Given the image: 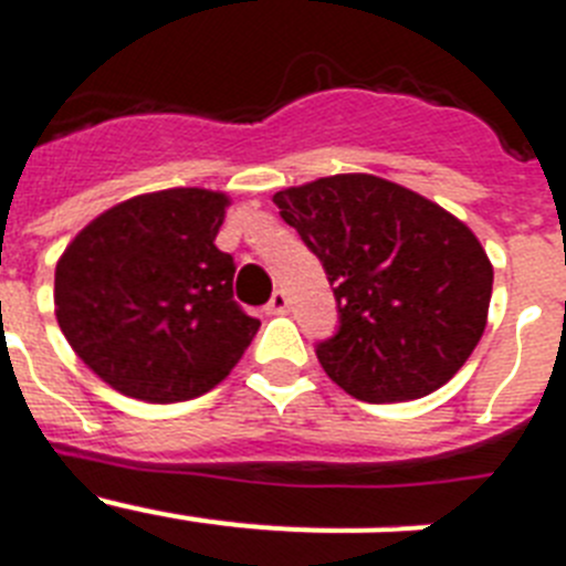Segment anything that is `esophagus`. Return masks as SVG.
<instances>
[{
  "instance_id": "obj_1",
  "label": "esophagus",
  "mask_w": 566,
  "mask_h": 566,
  "mask_svg": "<svg viewBox=\"0 0 566 566\" xmlns=\"http://www.w3.org/2000/svg\"><path fill=\"white\" fill-rule=\"evenodd\" d=\"M289 306H292V300H289V294L283 292V289H277V292L272 294V300L266 303V314H286Z\"/></svg>"
}]
</instances>
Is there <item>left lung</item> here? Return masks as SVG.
<instances>
[{
  "label": "left lung",
  "instance_id": "8db88e82",
  "mask_svg": "<svg viewBox=\"0 0 566 566\" xmlns=\"http://www.w3.org/2000/svg\"><path fill=\"white\" fill-rule=\"evenodd\" d=\"M326 269L337 332L317 343L328 377L363 402L442 388L488 323L493 266L476 234L377 175H332L274 195Z\"/></svg>",
  "mask_w": 566,
  "mask_h": 566
}]
</instances>
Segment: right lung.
I'll use <instances>...</instances> for the list:
<instances>
[{
	"label": "right lung",
	"mask_w": 566,
	"mask_h": 566,
	"mask_svg": "<svg viewBox=\"0 0 566 566\" xmlns=\"http://www.w3.org/2000/svg\"><path fill=\"white\" fill-rule=\"evenodd\" d=\"M227 195L164 189L98 214L56 266V319L115 391L184 402L232 371L260 319L234 300V260L214 247Z\"/></svg>",
	"instance_id": "right-lung-1"
}]
</instances>
